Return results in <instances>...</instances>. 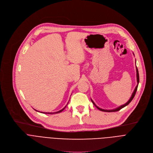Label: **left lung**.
<instances>
[{"label": "left lung", "instance_id": "8db88e82", "mask_svg": "<svg viewBox=\"0 0 153 153\" xmlns=\"http://www.w3.org/2000/svg\"><path fill=\"white\" fill-rule=\"evenodd\" d=\"M136 71H137V85L136 86V87H135V89H134V92H133V93H132V96H131V97L130 98V99H129L127 102V103H126L125 104H124V105H121L120 107H117V108H115V109H113V110H104V109H102V108H99V107H97V105L95 104V103L93 102V100L91 99V101H92V103L95 105V106L97 107V109H99V110H100V111H105V112H114V111H119V110H120L121 109H122L123 108H124V107H125L126 106H127V105H128L129 103H130V102L132 100V99H134V96H135V93H136V92H137V88H138V83H139V74H138V68H137V67H136Z\"/></svg>", "mask_w": 153, "mask_h": 153}]
</instances>
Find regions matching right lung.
<instances>
[{"mask_svg":"<svg viewBox=\"0 0 153 153\" xmlns=\"http://www.w3.org/2000/svg\"><path fill=\"white\" fill-rule=\"evenodd\" d=\"M66 106H67V105H66ZM66 106L64 107V108H63L62 110H59V111H56V112H51V113H47V112H40V113H45V114H56V113H60V112H62L64 109H65V108L66 107ZM35 110V109H34ZM36 110V111H37V110ZM39 112H40V111H39Z\"/></svg>","mask_w":153,"mask_h":153,"instance_id":"add662e5","label":"right lung"}]
</instances>
